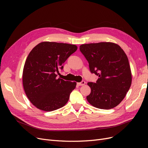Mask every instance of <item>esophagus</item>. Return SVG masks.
I'll list each match as a JSON object with an SVG mask.
<instances>
[{
  "label": "esophagus",
  "mask_w": 148,
  "mask_h": 148,
  "mask_svg": "<svg viewBox=\"0 0 148 148\" xmlns=\"http://www.w3.org/2000/svg\"><path fill=\"white\" fill-rule=\"evenodd\" d=\"M85 83H86V82H85L84 81H82V82L80 83H78L77 84L78 85V86H83V85L85 84Z\"/></svg>",
  "instance_id": "esophagus-1"
}]
</instances>
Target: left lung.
Returning a JSON list of instances; mask_svg holds the SVG:
<instances>
[{"instance_id": "left-lung-1", "label": "left lung", "mask_w": 148, "mask_h": 148, "mask_svg": "<svg viewBox=\"0 0 148 148\" xmlns=\"http://www.w3.org/2000/svg\"><path fill=\"white\" fill-rule=\"evenodd\" d=\"M79 51L89 63L91 73L98 76L96 83L89 82V103L101 109H110L119 105L132 84V73L126 53L112 42L82 44Z\"/></svg>"}]
</instances>
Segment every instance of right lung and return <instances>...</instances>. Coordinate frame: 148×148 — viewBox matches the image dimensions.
I'll list each match as a JSON object with an SVG mask.
<instances>
[{
    "instance_id": "obj_1",
    "label": "right lung",
    "mask_w": 148,
    "mask_h": 148,
    "mask_svg": "<svg viewBox=\"0 0 148 148\" xmlns=\"http://www.w3.org/2000/svg\"><path fill=\"white\" fill-rule=\"evenodd\" d=\"M77 50L73 44L42 42L31 51L23 72L24 90L30 102L38 109L52 111L68 102L77 83L57 78L59 69Z\"/></svg>"
}]
</instances>
